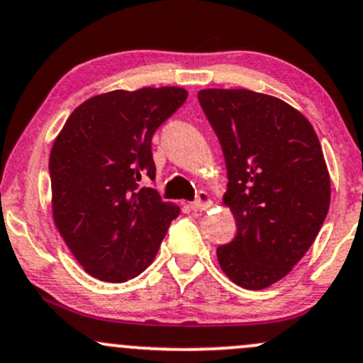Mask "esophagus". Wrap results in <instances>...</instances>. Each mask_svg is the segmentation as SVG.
<instances>
[{
    "label": "esophagus",
    "mask_w": 363,
    "mask_h": 363,
    "mask_svg": "<svg viewBox=\"0 0 363 363\" xmlns=\"http://www.w3.org/2000/svg\"><path fill=\"white\" fill-rule=\"evenodd\" d=\"M208 207H212L211 194H208L207 191H200L198 193L196 200L191 203V208L193 211H207Z\"/></svg>",
    "instance_id": "obj_1"
}]
</instances>
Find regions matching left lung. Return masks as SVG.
<instances>
[{
  "label": "left lung",
  "mask_w": 363,
  "mask_h": 363,
  "mask_svg": "<svg viewBox=\"0 0 363 363\" xmlns=\"http://www.w3.org/2000/svg\"><path fill=\"white\" fill-rule=\"evenodd\" d=\"M198 101L223 147V203L236 236L217 249L220 269L249 291L292 272L315 242L330 205V175L304 114L273 95L205 89Z\"/></svg>",
  "instance_id": "8db88e82"
}]
</instances>
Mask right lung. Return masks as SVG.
<instances>
[{"label":"right lung","instance_id":"1","mask_svg":"<svg viewBox=\"0 0 363 363\" xmlns=\"http://www.w3.org/2000/svg\"><path fill=\"white\" fill-rule=\"evenodd\" d=\"M186 97L181 86L94 95L53 140V223L76 261L97 280L121 284L143 273L181 212L139 182L155 179L152 133Z\"/></svg>","mask_w":363,"mask_h":363}]
</instances>
